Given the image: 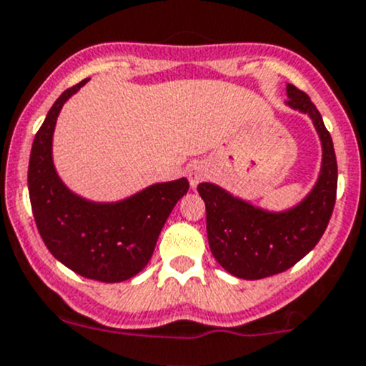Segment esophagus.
<instances>
[{
	"instance_id": "obj_1",
	"label": "esophagus",
	"mask_w": 366,
	"mask_h": 366,
	"mask_svg": "<svg viewBox=\"0 0 366 366\" xmlns=\"http://www.w3.org/2000/svg\"><path fill=\"white\" fill-rule=\"evenodd\" d=\"M186 173H187V179H189L191 187H193V189H194V187H197L198 184L202 182V180L209 177V168H207L205 162L193 161L189 166H187Z\"/></svg>"
}]
</instances>
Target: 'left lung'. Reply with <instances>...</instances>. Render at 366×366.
Listing matches in <instances>:
<instances>
[{"label":"left lung","instance_id":"1","mask_svg":"<svg viewBox=\"0 0 366 366\" xmlns=\"http://www.w3.org/2000/svg\"><path fill=\"white\" fill-rule=\"evenodd\" d=\"M287 106L312 118L322 145L319 179L296 207L271 212L216 184H198L205 202L210 252L224 271L242 280L278 274L306 257L326 232L337 200V156L322 117L308 95L294 84H287Z\"/></svg>","mask_w":366,"mask_h":366}]
</instances>
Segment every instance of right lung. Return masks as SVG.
<instances>
[{"label": "right lung", "instance_id": "add662e5", "mask_svg": "<svg viewBox=\"0 0 366 366\" xmlns=\"http://www.w3.org/2000/svg\"><path fill=\"white\" fill-rule=\"evenodd\" d=\"M86 81L56 99L35 134L28 166L29 202L40 237L56 260L84 278L118 283L149 264L162 227L189 182L152 184L112 204L72 193L54 168L53 132L64 104Z\"/></svg>", "mask_w": 366, "mask_h": 366}]
</instances>
